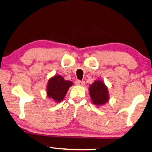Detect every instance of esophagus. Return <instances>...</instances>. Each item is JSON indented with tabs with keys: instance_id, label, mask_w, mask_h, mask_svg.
I'll use <instances>...</instances> for the list:
<instances>
[{
	"instance_id": "1",
	"label": "esophagus",
	"mask_w": 152,
	"mask_h": 152,
	"mask_svg": "<svg viewBox=\"0 0 152 152\" xmlns=\"http://www.w3.org/2000/svg\"><path fill=\"white\" fill-rule=\"evenodd\" d=\"M75 83H76V85L81 86H84V84H85V82L83 81H80V80H76Z\"/></svg>"
}]
</instances>
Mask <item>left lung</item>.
Listing matches in <instances>:
<instances>
[{"mask_svg":"<svg viewBox=\"0 0 152 152\" xmlns=\"http://www.w3.org/2000/svg\"><path fill=\"white\" fill-rule=\"evenodd\" d=\"M89 94L93 103L96 105L102 106L109 100L108 89L100 80H96L89 86Z\"/></svg>","mask_w":152,"mask_h":152,"instance_id":"1","label":"left lung"}]
</instances>
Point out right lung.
Instances as JSON below:
<instances>
[{
  "label": "right lung",
  "mask_w": 152,
  "mask_h": 152,
  "mask_svg": "<svg viewBox=\"0 0 152 152\" xmlns=\"http://www.w3.org/2000/svg\"><path fill=\"white\" fill-rule=\"evenodd\" d=\"M73 83L70 81L66 80L60 75H55L49 79L47 85V96L48 98L60 103L64 100L67 91Z\"/></svg>",
  "instance_id": "right-lung-1"
}]
</instances>
